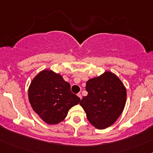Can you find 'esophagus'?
<instances>
[{"mask_svg": "<svg viewBox=\"0 0 153 153\" xmlns=\"http://www.w3.org/2000/svg\"><path fill=\"white\" fill-rule=\"evenodd\" d=\"M77 95H78V97H79V98L80 99V100H81V98H82V96H81V94H77Z\"/></svg>", "mask_w": 153, "mask_h": 153, "instance_id": "34e87169", "label": "esophagus"}]
</instances>
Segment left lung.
<instances>
[{
	"mask_svg": "<svg viewBox=\"0 0 153 153\" xmlns=\"http://www.w3.org/2000/svg\"><path fill=\"white\" fill-rule=\"evenodd\" d=\"M88 94L80 106L87 119L96 128L103 129L112 125L123 112L126 102V89L121 80L110 72L86 82Z\"/></svg>",
	"mask_w": 153,
	"mask_h": 153,
	"instance_id": "obj_1",
	"label": "left lung"
}]
</instances>
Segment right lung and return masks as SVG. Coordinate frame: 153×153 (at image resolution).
<instances>
[{
	"label": "right lung",
	"mask_w": 153,
	"mask_h": 153,
	"mask_svg": "<svg viewBox=\"0 0 153 153\" xmlns=\"http://www.w3.org/2000/svg\"><path fill=\"white\" fill-rule=\"evenodd\" d=\"M28 97L33 110L48 124L62 121L68 110L80 101L62 75L48 70L35 77L29 87Z\"/></svg>",
	"instance_id": "1"
}]
</instances>
